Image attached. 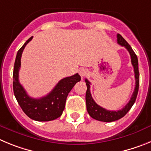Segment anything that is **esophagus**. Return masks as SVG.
Wrapping results in <instances>:
<instances>
[{"label": "esophagus", "instance_id": "obj_1", "mask_svg": "<svg viewBox=\"0 0 151 151\" xmlns=\"http://www.w3.org/2000/svg\"><path fill=\"white\" fill-rule=\"evenodd\" d=\"M78 73H79V75L81 76V77H84L85 75L87 74V70L85 69H84V68H81V69H79V70H78Z\"/></svg>", "mask_w": 151, "mask_h": 151}]
</instances>
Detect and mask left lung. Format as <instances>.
I'll list each match as a JSON object with an SVG mask.
<instances>
[{"mask_svg":"<svg viewBox=\"0 0 151 151\" xmlns=\"http://www.w3.org/2000/svg\"><path fill=\"white\" fill-rule=\"evenodd\" d=\"M117 43L119 45H122V47H125L129 52V54L131 56V61L134 67V78H135V88H134V92L132 95L131 97L130 101H129L127 104L125 105L122 110H117V111H112V110H107L104 108L101 107L98 104H97L94 102V99L92 98V96L91 94L90 91V82L88 79H85L86 85H87V91H86V95H85V101H86V106H87V110L88 114L91 117L96 119V120L101 121V122H110L113 121L118 120L129 111L132 106L135 102L136 97L138 95V88H139V71H138V57L134 54V50L131 47L130 45L128 44V42L122 38V36L119 34H117Z\"/></svg>","mask_w":151,"mask_h":151,"instance_id":"8db88e82","label":"left lung"}]
</instances>
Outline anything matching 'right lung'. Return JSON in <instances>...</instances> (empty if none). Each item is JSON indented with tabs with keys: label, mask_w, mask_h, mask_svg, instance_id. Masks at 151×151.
<instances>
[{
	"label": "right lung",
	"mask_w": 151,
	"mask_h": 151,
	"mask_svg": "<svg viewBox=\"0 0 151 151\" xmlns=\"http://www.w3.org/2000/svg\"><path fill=\"white\" fill-rule=\"evenodd\" d=\"M33 36L26 41L18 50L13 68V92L17 101L26 115L32 119L46 122L56 119L62 115L66 97L74 85L81 80L78 73L61 79L47 95L35 99L29 97L19 81V71L21 66V57L26 45Z\"/></svg>",
	"instance_id": "right-lung-1"
}]
</instances>
